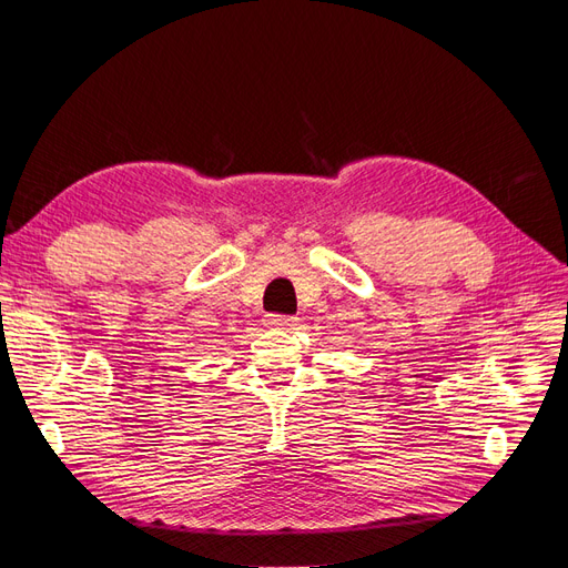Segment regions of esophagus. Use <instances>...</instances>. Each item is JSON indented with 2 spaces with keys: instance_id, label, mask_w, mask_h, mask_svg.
Wrapping results in <instances>:
<instances>
[{
  "instance_id": "34e87169",
  "label": "esophagus",
  "mask_w": 568,
  "mask_h": 568,
  "mask_svg": "<svg viewBox=\"0 0 568 568\" xmlns=\"http://www.w3.org/2000/svg\"><path fill=\"white\" fill-rule=\"evenodd\" d=\"M270 326H274V329H296L298 324V317H288V315H272L267 320Z\"/></svg>"
}]
</instances>
